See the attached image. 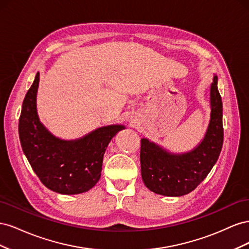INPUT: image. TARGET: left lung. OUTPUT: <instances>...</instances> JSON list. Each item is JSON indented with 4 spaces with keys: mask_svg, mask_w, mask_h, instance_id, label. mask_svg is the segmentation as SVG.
Wrapping results in <instances>:
<instances>
[{
    "mask_svg": "<svg viewBox=\"0 0 249 249\" xmlns=\"http://www.w3.org/2000/svg\"><path fill=\"white\" fill-rule=\"evenodd\" d=\"M217 76L210 86V122L202 140L186 153H171L148 140L141 139V176L150 191L165 196H183L207 178L220 155L223 144L222 101Z\"/></svg>",
    "mask_w": 249,
    "mask_h": 249,
    "instance_id": "1",
    "label": "left lung"
}]
</instances>
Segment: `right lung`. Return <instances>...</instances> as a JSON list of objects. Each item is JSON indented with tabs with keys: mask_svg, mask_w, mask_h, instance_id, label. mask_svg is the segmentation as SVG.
I'll return each mask as SVG.
<instances>
[{
	"mask_svg": "<svg viewBox=\"0 0 249 249\" xmlns=\"http://www.w3.org/2000/svg\"><path fill=\"white\" fill-rule=\"evenodd\" d=\"M38 85L37 72L20 112L18 134L22 152L41 183L50 190L60 194L86 192L99 182L104 155L111 139L125 126L105 125L78 139H60L39 119L36 106Z\"/></svg>",
	"mask_w": 249,
	"mask_h": 249,
	"instance_id": "1",
	"label": "right lung"
}]
</instances>
